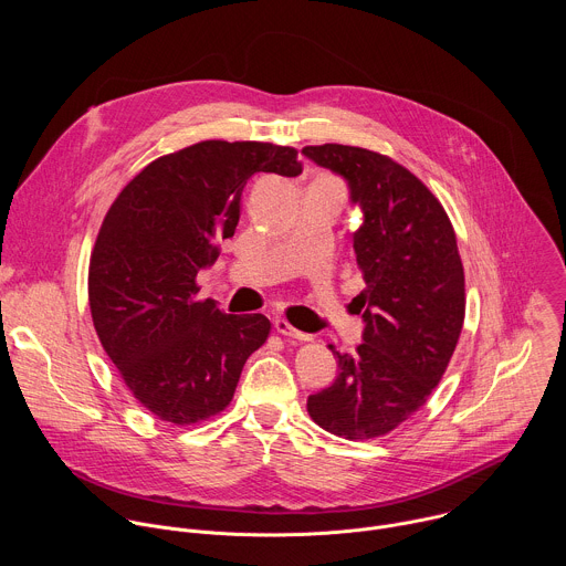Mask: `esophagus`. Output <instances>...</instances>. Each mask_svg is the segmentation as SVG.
I'll return each mask as SVG.
<instances>
[{
	"instance_id": "34e87169",
	"label": "esophagus",
	"mask_w": 566,
	"mask_h": 566,
	"mask_svg": "<svg viewBox=\"0 0 566 566\" xmlns=\"http://www.w3.org/2000/svg\"><path fill=\"white\" fill-rule=\"evenodd\" d=\"M275 332L277 334H282V336H286V338H295V340H311V336H306L304 332H297L289 319H284V317H277L275 319Z\"/></svg>"
}]
</instances>
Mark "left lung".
I'll use <instances>...</instances> for the list:
<instances>
[{"mask_svg": "<svg viewBox=\"0 0 566 566\" xmlns=\"http://www.w3.org/2000/svg\"><path fill=\"white\" fill-rule=\"evenodd\" d=\"M304 156L349 184L363 210L354 232L365 291L363 345L340 354L338 378L306 400L311 419L336 437H385L419 412L443 378L465 317L457 234L441 201L394 158L354 145H306Z\"/></svg>", "mask_w": 566, "mask_h": 566, "instance_id": "left-lung-1", "label": "left lung"}]
</instances>
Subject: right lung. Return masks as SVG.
<instances>
[{
  "mask_svg": "<svg viewBox=\"0 0 566 566\" xmlns=\"http://www.w3.org/2000/svg\"><path fill=\"white\" fill-rule=\"evenodd\" d=\"M255 172L297 177L295 147L201 140L158 156L116 197L90 260V308L105 354L140 406L172 426L223 412L271 322L223 313L197 275L234 234Z\"/></svg>",
  "mask_w": 566,
  "mask_h": 566,
  "instance_id": "1",
  "label": "right lung"
}]
</instances>
